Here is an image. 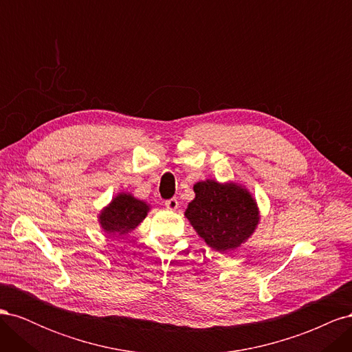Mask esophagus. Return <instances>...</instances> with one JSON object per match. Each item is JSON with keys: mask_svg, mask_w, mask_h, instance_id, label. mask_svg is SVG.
Wrapping results in <instances>:
<instances>
[{"mask_svg": "<svg viewBox=\"0 0 352 352\" xmlns=\"http://www.w3.org/2000/svg\"><path fill=\"white\" fill-rule=\"evenodd\" d=\"M177 206H179V202H177L176 198H170V199L166 201V207H167L168 210H176Z\"/></svg>", "mask_w": 352, "mask_h": 352, "instance_id": "esophagus-1", "label": "esophagus"}]
</instances>
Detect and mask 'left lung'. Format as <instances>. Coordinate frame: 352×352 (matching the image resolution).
I'll use <instances>...</instances> for the list:
<instances>
[{
	"instance_id": "8db88e82",
	"label": "left lung",
	"mask_w": 352,
	"mask_h": 352,
	"mask_svg": "<svg viewBox=\"0 0 352 352\" xmlns=\"http://www.w3.org/2000/svg\"><path fill=\"white\" fill-rule=\"evenodd\" d=\"M195 198L185 211L198 235L216 251L241 247L258 225V208L247 189L206 180L194 185Z\"/></svg>"
}]
</instances>
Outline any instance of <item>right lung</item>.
Instances as JSON below:
<instances>
[{
  "label": "right lung",
  "mask_w": 352,
  "mask_h": 352,
  "mask_svg": "<svg viewBox=\"0 0 352 352\" xmlns=\"http://www.w3.org/2000/svg\"><path fill=\"white\" fill-rule=\"evenodd\" d=\"M148 204L129 194H119L100 214L101 228L109 235H126L145 219Z\"/></svg>",
  "instance_id": "right-lung-1"
}]
</instances>
